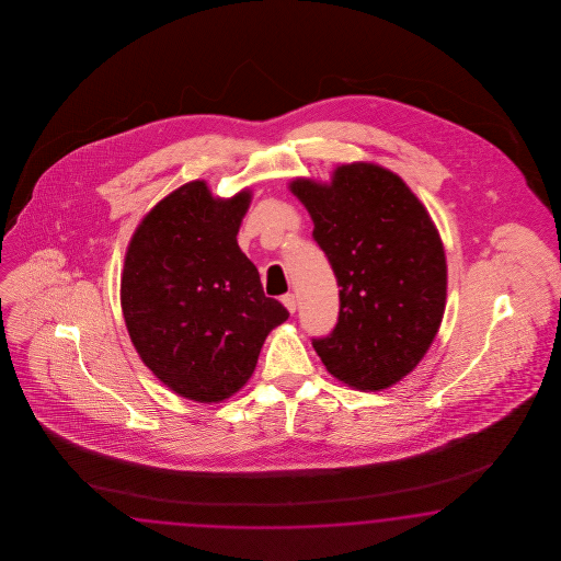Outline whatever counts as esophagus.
Segmentation results:
<instances>
[{
  "label": "esophagus",
  "mask_w": 561,
  "mask_h": 561,
  "mask_svg": "<svg viewBox=\"0 0 561 561\" xmlns=\"http://www.w3.org/2000/svg\"><path fill=\"white\" fill-rule=\"evenodd\" d=\"M282 302L284 306L288 308L289 312H296V296L294 294H286V296H282Z\"/></svg>",
  "instance_id": "34e87169"
}]
</instances>
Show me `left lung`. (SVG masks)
Segmentation results:
<instances>
[{
    "label": "left lung",
    "mask_w": 561,
    "mask_h": 561,
    "mask_svg": "<svg viewBox=\"0 0 561 561\" xmlns=\"http://www.w3.org/2000/svg\"><path fill=\"white\" fill-rule=\"evenodd\" d=\"M289 188L341 288L337 324L312 347L341 382L387 389L420 364L442 323L438 230L411 188L376 164H343L329 185L296 179Z\"/></svg>",
    "instance_id": "1"
}]
</instances>
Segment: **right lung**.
<instances>
[{
    "label": "right lung",
    "instance_id": "right-lung-1",
    "mask_svg": "<svg viewBox=\"0 0 561 561\" xmlns=\"http://www.w3.org/2000/svg\"><path fill=\"white\" fill-rule=\"evenodd\" d=\"M251 191L216 199L204 181L172 191L137 226L121 308L137 354L167 387L218 403L244 387L263 341L289 317L238 247Z\"/></svg>",
    "mask_w": 561,
    "mask_h": 561
}]
</instances>
